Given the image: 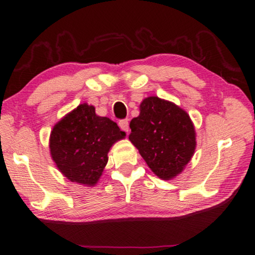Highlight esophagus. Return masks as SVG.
I'll use <instances>...</instances> for the list:
<instances>
[{"label": "esophagus", "mask_w": 255, "mask_h": 255, "mask_svg": "<svg viewBox=\"0 0 255 255\" xmlns=\"http://www.w3.org/2000/svg\"><path fill=\"white\" fill-rule=\"evenodd\" d=\"M119 127L121 128V130L128 132V119L121 120L119 122Z\"/></svg>", "instance_id": "34e87169"}]
</instances>
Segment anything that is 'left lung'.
Returning a JSON list of instances; mask_svg holds the SVG:
<instances>
[{
	"label": "left lung",
	"mask_w": 255,
	"mask_h": 255,
	"mask_svg": "<svg viewBox=\"0 0 255 255\" xmlns=\"http://www.w3.org/2000/svg\"><path fill=\"white\" fill-rule=\"evenodd\" d=\"M131 142L158 177L172 179L191 160L195 132L187 113L158 97L145 98L130 123Z\"/></svg>",
	"instance_id": "1"
}]
</instances>
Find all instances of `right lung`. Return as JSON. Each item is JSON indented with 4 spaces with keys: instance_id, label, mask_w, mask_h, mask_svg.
<instances>
[{
    "instance_id": "add662e5",
    "label": "right lung",
    "mask_w": 255,
    "mask_h": 255,
    "mask_svg": "<svg viewBox=\"0 0 255 255\" xmlns=\"http://www.w3.org/2000/svg\"><path fill=\"white\" fill-rule=\"evenodd\" d=\"M124 136L115 122L97 116L94 106L82 104L53 128L49 148L65 177L91 186L105 168L113 143Z\"/></svg>"
}]
</instances>
